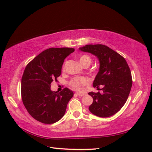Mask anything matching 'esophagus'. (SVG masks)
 I'll return each instance as SVG.
<instances>
[{
	"label": "esophagus",
	"instance_id": "34e87169",
	"mask_svg": "<svg viewBox=\"0 0 152 152\" xmlns=\"http://www.w3.org/2000/svg\"><path fill=\"white\" fill-rule=\"evenodd\" d=\"M77 95H78L79 96H83L85 95V93H76Z\"/></svg>",
	"mask_w": 152,
	"mask_h": 152
}]
</instances>
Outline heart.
<instances>
[{"label":"heart","instance_id":"b5f03b06","mask_svg":"<svg viewBox=\"0 0 152 152\" xmlns=\"http://www.w3.org/2000/svg\"><path fill=\"white\" fill-rule=\"evenodd\" d=\"M79 62L82 66L86 64H90L91 63V59L87 55H82L79 57ZM90 80L86 77H80V78H75L71 80L70 85L72 88L76 91H82L83 87L89 84Z\"/></svg>","mask_w":152,"mask_h":152}]
</instances>
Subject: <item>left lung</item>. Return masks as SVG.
<instances>
[{
	"instance_id": "1",
	"label": "left lung",
	"mask_w": 152,
	"mask_h": 152,
	"mask_svg": "<svg viewBox=\"0 0 152 152\" xmlns=\"http://www.w3.org/2000/svg\"><path fill=\"white\" fill-rule=\"evenodd\" d=\"M79 50L95 56L100 64L93 86L97 89L102 86L103 93H88L93 99L89 111L98 117H110L120 110L131 91L133 81L127 61L105 45H86Z\"/></svg>"
}]
</instances>
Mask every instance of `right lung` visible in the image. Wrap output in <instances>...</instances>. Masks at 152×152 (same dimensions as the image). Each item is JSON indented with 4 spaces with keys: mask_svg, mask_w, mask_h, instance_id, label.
<instances>
[{
    "mask_svg": "<svg viewBox=\"0 0 152 152\" xmlns=\"http://www.w3.org/2000/svg\"><path fill=\"white\" fill-rule=\"evenodd\" d=\"M74 51L71 48H51L40 53L25 67L21 78V97L25 108L37 121L54 124L65 114L74 95L69 88L58 93L51 83L61 74L65 58Z\"/></svg>",
    "mask_w": 152,
    "mask_h": 152,
    "instance_id": "add662e5",
    "label": "right lung"
}]
</instances>
